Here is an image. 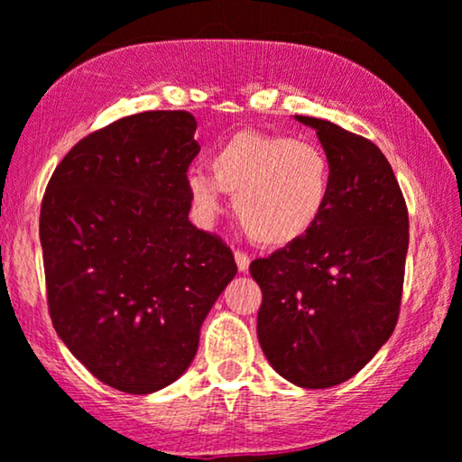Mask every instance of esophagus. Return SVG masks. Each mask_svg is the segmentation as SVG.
Masks as SVG:
<instances>
[{"instance_id": "34e87169", "label": "esophagus", "mask_w": 462, "mask_h": 462, "mask_svg": "<svg viewBox=\"0 0 462 462\" xmlns=\"http://www.w3.org/2000/svg\"><path fill=\"white\" fill-rule=\"evenodd\" d=\"M235 260H236V266H238V270H241V273H247V270H249V263H251L249 255H247V254H243V251H235Z\"/></svg>"}]
</instances>
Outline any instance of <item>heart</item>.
Masks as SVG:
<instances>
[{"mask_svg":"<svg viewBox=\"0 0 462 462\" xmlns=\"http://www.w3.org/2000/svg\"><path fill=\"white\" fill-rule=\"evenodd\" d=\"M211 173L188 171L186 189L208 224L235 196V217L262 247H287L319 224L331 200L334 171L315 141L243 131L224 141L208 160Z\"/></svg>","mask_w":462,"mask_h":462,"instance_id":"heart-1","label":"heart"}]
</instances>
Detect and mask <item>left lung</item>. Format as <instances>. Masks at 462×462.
Instances as JSON below:
<instances>
[{"instance_id":"obj_1","label":"left lung","mask_w":462,"mask_h":462,"mask_svg":"<svg viewBox=\"0 0 462 462\" xmlns=\"http://www.w3.org/2000/svg\"><path fill=\"white\" fill-rule=\"evenodd\" d=\"M315 128L334 171L323 217L304 238L251 262L262 287L257 337L276 374L329 389L364 370L397 325L408 207L389 160L334 122Z\"/></svg>"}]
</instances>
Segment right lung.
<instances>
[{
    "label": "right lung",
    "mask_w": 462,
    "mask_h": 462,
    "mask_svg": "<svg viewBox=\"0 0 462 462\" xmlns=\"http://www.w3.org/2000/svg\"><path fill=\"white\" fill-rule=\"evenodd\" d=\"M188 112H143L78 141L40 213L48 310L92 376L147 395L175 383L227 282L232 251L189 224L200 145Z\"/></svg>",
    "instance_id": "add662e5"
}]
</instances>
